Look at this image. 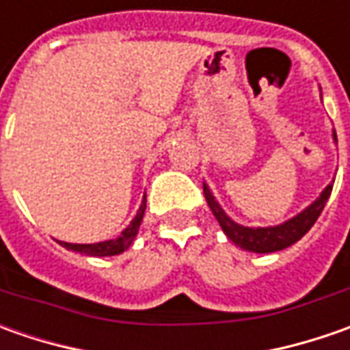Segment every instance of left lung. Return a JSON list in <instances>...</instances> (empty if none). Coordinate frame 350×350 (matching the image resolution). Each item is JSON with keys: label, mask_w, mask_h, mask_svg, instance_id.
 Segmentation results:
<instances>
[{"label": "left lung", "mask_w": 350, "mask_h": 350, "mask_svg": "<svg viewBox=\"0 0 350 350\" xmlns=\"http://www.w3.org/2000/svg\"><path fill=\"white\" fill-rule=\"evenodd\" d=\"M333 140L337 142V134L333 130ZM204 196L208 202L212 214L216 216V220L220 224L222 232L228 235V239H232L237 247L245 249V251H253V253H275V251H282V249L290 247L292 243H296L298 239H302L304 235L310 232V228L316 224L319 218L321 210L325 208V202L329 198L331 191H333V183H329L321 195L317 196L316 200L304 208L300 214H296L294 218H290L286 222L278 224V226H267V228H247L241 224L234 222L224 208L218 204V200L214 198L210 187L204 183Z\"/></svg>", "instance_id": "8db88e82"}]
</instances>
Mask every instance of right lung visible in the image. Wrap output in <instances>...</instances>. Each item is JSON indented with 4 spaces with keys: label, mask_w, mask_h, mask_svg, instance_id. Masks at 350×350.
Segmentation results:
<instances>
[{
    "label": "right lung",
    "mask_w": 350,
    "mask_h": 350,
    "mask_svg": "<svg viewBox=\"0 0 350 350\" xmlns=\"http://www.w3.org/2000/svg\"><path fill=\"white\" fill-rule=\"evenodd\" d=\"M144 212H146V195L142 198L140 208L138 214L134 216V220L128 224L126 230L122 234L115 237V239H107V241H99V243H68V241H58L62 247L70 249V251H77V253H83L89 257H111V255H120L122 251H126L134 237L138 235L140 230L142 218H144Z\"/></svg>",
    "instance_id": "right-lung-1"
}]
</instances>
